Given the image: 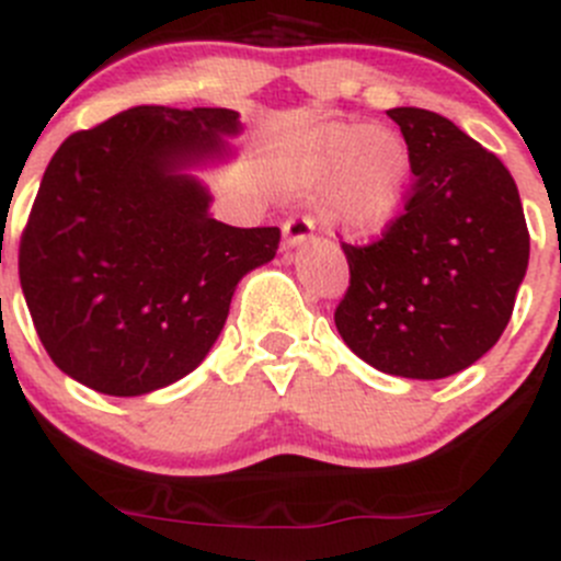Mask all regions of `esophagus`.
<instances>
[{"label": "esophagus", "instance_id": "34e87169", "mask_svg": "<svg viewBox=\"0 0 561 561\" xmlns=\"http://www.w3.org/2000/svg\"><path fill=\"white\" fill-rule=\"evenodd\" d=\"M312 230L314 225L309 219H304V216H296V219L285 221V227H282V247L285 249H296V247H304V243L312 238Z\"/></svg>", "mask_w": 561, "mask_h": 561}]
</instances>
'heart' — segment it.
<instances>
[{"label": "heart", "instance_id": "obj_1", "mask_svg": "<svg viewBox=\"0 0 561 561\" xmlns=\"http://www.w3.org/2000/svg\"><path fill=\"white\" fill-rule=\"evenodd\" d=\"M413 156L405 136L386 125L329 123L309 136L301 181L312 192L334 188V219L353 236L380 232L408 197Z\"/></svg>", "mask_w": 561, "mask_h": 561}]
</instances>
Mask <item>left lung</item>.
<instances>
[{
	"label": "left lung",
	"mask_w": 561,
	"mask_h": 561,
	"mask_svg": "<svg viewBox=\"0 0 561 561\" xmlns=\"http://www.w3.org/2000/svg\"><path fill=\"white\" fill-rule=\"evenodd\" d=\"M413 156L402 214L369 247L342 243L351 287L334 312L375 369L438 380L471 367L507 329L529 230L507 167L453 119L389 108Z\"/></svg>",
	"instance_id": "obj_1"
}]
</instances>
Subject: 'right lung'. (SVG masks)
Returning <instances> with one entry per match:
<instances>
[{
  "label": "right lung",
  "mask_w": 561,
  "mask_h": 561,
  "mask_svg": "<svg viewBox=\"0 0 561 561\" xmlns=\"http://www.w3.org/2000/svg\"><path fill=\"white\" fill-rule=\"evenodd\" d=\"M232 108L134 106L59 145L21 236L19 276L51 362L112 397L197 369L279 227H230L188 170L227 161Z\"/></svg>",
  "instance_id": "obj_1"
}]
</instances>
